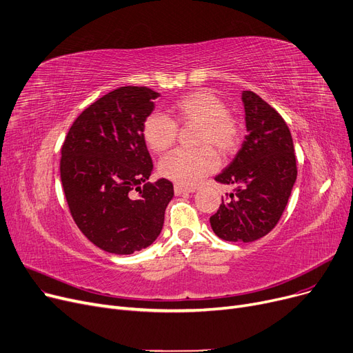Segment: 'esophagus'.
Returning <instances> with one entry per match:
<instances>
[{"label": "esophagus", "mask_w": 353, "mask_h": 353, "mask_svg": "<svg viewBox=\"0 0 353 353\" xmlns=\"http://www.w3.org/2000/svg\"><path fill=\"white\" fill-rule=\"evenodd\" d=\"M189 193H194V189H188V188H183L176 184L174 186V194L176 196H183V194H189Z\"/></svg>", "instance_id": "obj_1"}]
</instances>
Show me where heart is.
Masks as SVG:
<instances>
[{
    "instance_id": "1",
    "label": "heart",
    "mask_w": 353,
    "mask_h": 353,
    "mask_svg": "<svg viewBox=\"0 0 353 353\" xmlns=\"http://www.w3.org/2000/svg\"><path fill=\"white\" fill-rule=\"evenodd\" d=\"M173 111L183 123H199L197 144H213L219 152L230 153L239 143L240 125L228 113V105L214 92L200 90L179 99ZM143 137L147 145L156 153L165 152L177 139V124L160 111L148 116L143 125ZM219 156L210 145H201L193 150L177 148L167 154L159 164L163 177L183 188H193L216 172Z\"/></svg>"
}]
</instances>
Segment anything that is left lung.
<instances>
[{
	"label": "left lung",
	"mask_w": 353,
	"mask_h": 353,
	"mask_svg": "<svg viewBox=\"0 0 353 353\" xmlns=\"http://www.w3.org/2000/svg\"><path fill=\"white\" fill-rule=\"evenodd\" d=\"M248 136L216 181L236 186L210 226L226 242H254L279 221L298 176L290 130L256 92H242Z\"/></svg>",
	"instance_id": "left-lung-1"
}]
</instances>
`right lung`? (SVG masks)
Masks as SVG:
<instances>
[{"instance_id": "right-lung-1", "label": "right lung", "mask_w": 353, "mask_h": 353, "mask_svg": "<svg viewBox=\"0 0 353 353\" xmlns=\"http://www.w3.org/2000/svg\"><path fill=\"white\" fill-rule=\"evenodd\" d=\"M159 96L137 85L110 91L77 117L63 144L60 173L71 216L104 252L132 254L150 246L174 196L169 180L147 183L153 161L143 125Z\"/></svg>"}]
</instances>
